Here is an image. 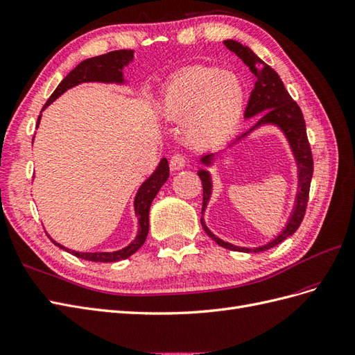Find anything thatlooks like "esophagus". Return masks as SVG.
Wrapping results in <instances>:
<instances>
[{
	"mask_svg": "<svg viewBox=\"0 0 355 355\" xmlns=\"http://www.w3.org/2000/svg\"><path fill=\"white\" fill-rule=\"evenodd\" d=\"M169 166L172 171H180L186 166V159L183 154H174L169 160Z\"/></svg>",
	"mask_w": 355,
	"mask_h": 355,
	"instance_id": "1",
	"label": "esophagus"
}]
</instances>
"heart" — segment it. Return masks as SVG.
Returning <instances> with one entry per match:
<instances>
[{"label": "heart", "instance_id": "b5f03b06", "mask_svg": "<svg viewBox=\"0 0 355 355\" xmlns=\"http://www.w3.org/2000/svg\"><path fill=\"white\" fill-rule=\"evenodd\" d=\"M244 88L231 71L192 67L172 78L163 89L160 112L171 121H184V135L195 148H211L239 129Z\"/></svg>", "mask_w": 355, "mask_h": 355}]
</instances>
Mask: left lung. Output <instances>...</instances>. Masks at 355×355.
Instances as JSON below:
<instances>
[{
    "instance_id": "8db88e82",
    "label": "left lung",
    "mask_w": 355,
    "mask_h": 355,
    "mask_svg": "<svg viewBox=\"0 0 355 355\" xmlns=\"http://www.w3.org/2000/svg\"><path fill=\"white\" fill-rule=\"evenodd\" d=\"M223 44L228 48L231 52H234L244 64H246L250 71L255 76V87H253L250 98L246 106V112L244 116L252 118L257 116L259 113V120L255 123V125L249 129L246 133L239 136L237 139L230 144L232 147L234 144H237L243 138H246L253 130L259 129L262 125H276L285 135V138L289 144L291 151L294 154V159L297 163V177H298V187H297V195H295V202L294 208L291 211L286 225L284 230L280 231L277 237L268 241L267 244H262L258 248H241V246H234L232 243L223 241L222 239L216 237V235L207 228L205 220H204V213L205 208L210 201L211 193H213V178L210 171L201 168L198 171V175L202 181V193H204V201H202V217H201V225L204 231L207 232L208 237L214 240L219 246L230 249V250H237V252H264L271 248L277 246L279 243L288 239L289 235H293L297 230L300 223L303 222V217L306 213V207L309 201V189H311V181L313 174V159H312V151L311 145L307 141L306 135V123L303 118V112L300 106L294 102L293 97L289 96L288 91L285 89L284 83L279 78V75L272 70L268 64H266L255 52L250 48L244 46V44L235 42V40H225ZM219 153H208L205 156L201 157V162L204 166H211L216 156Z\"/></svg>"
}]
</instances>
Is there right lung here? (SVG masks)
<instances>
[{
    "label": "right lung",
    "mask_w": 355,
    "mask_h": 355,
    "mask_svg": "<svg viewBox=\"0 0 355 355\" xmlns=\"http://www.w3.org/2000/svg\"><path fill=\"white\" fill-rule=\"evenodd\" d=\"M133 61V51L130 49H121V51H112L107 52L105 55H98L84 60L83 62L70 71V73L61 80L57 89L53 91L52 96L48 98V102L44 103L43 109H46L53 100H57L61 94H64L69 88H73L83 83H105V84H124V75H123V69L125 66H129V62ZM42 109V111H43ZM42 114L37 118V127L40 123ZM34 141V138H33ZM169 178V166H168V160L163 157L156 171L144 181L141 187L136 192L133 207H135V214L138 217V234H136L135 240L127 244L125 248L120 250H114V252H76V250H70L64 246H61L60 243L53 241V244H57L60 249H64L69 253H71L73 257H78L80 259H87V261H93V262H116L132 257L136 250H139V248L144 244L145 239L148 235V228H150V207L153 199L156 198L159 193L160 187L166 183V180Z\"/></svg>",
    "instance_id": "add662e5"
}]
</instances>
